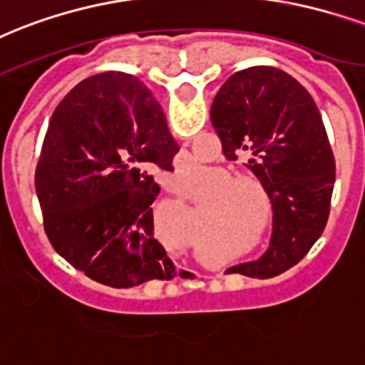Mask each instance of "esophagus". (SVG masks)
Returning a JSON list of instances; mask_svg holds the SVG:
<instances>
[{
    "label": "esophagus",
    "mask_w": 365,
    "mask_h": 365,
    "mask_svg": "<svg viewBox=\"0 0 365 365\" xmlns=\"http://www.w3.org/2000/svg\"><path fill=\"white\" fill-rule=\"evenodd\" d=\"M218 277H220V275H218Z\"/></svg>",
    "instance_id": "obj_1"
}]
</instances>
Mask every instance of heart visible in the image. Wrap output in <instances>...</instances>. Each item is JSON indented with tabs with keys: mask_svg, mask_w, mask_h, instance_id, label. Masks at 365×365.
<instances>
[{
	"mask_svg": "<svg viewBox=\"0 0 365 365\" xmlns=\"http://www.w3.org/2000/svg\"><path fill=\"white\" fill-rule=\"evenodd\" d=\"M191 176H201V166L193 168ZM212 189L216 191L202 202V224L222 233H233L241 241H260L274 220V210L262 189L252 182H239L232 170L212 168L207 187L193 199H201Z\"/></svg>",
	"mask_w": 365,
	"mask_h": 365,
	"instance_id": "obj_1",
	"label": "heart"
}]
</instances>
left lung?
Instances as JSON below:
<instances>
[{
    "mask_svg": "<svg viewBox=\"0 0 365 365\" xmlns=\"http://www.w3.org/2000/svg\"><path fill=\"white\" fill-rule=\"evenodd\" d=\"M210 120L227 160L247 158L274 208L268 250L227 272L279 275L306 257L329 218L335 158L318 107L287 72L250 66L222 83Z\"/></svg>",
    "mask_w": 365,
    "mask_h": 365,
    "instance_id": "1",
    "label": "left lung"
}]
</instances>
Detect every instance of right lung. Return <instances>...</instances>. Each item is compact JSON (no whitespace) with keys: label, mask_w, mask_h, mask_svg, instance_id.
Listing matches in <instances>:
<instances>
[{"label":"right lung","mask_w":365,"mask_h":365,"mask_svg":"<svg viewBox=\"0 0 365 365\" xmlns=\"http://www.w3.org/2000/svg\"><path fill=\"white\" fill-rule=\"evenodd\" d=\"M178 151L138 78L110 71L78 83L55 108L36 166L53 249L108 287L172 279L176 266L153 233L151 170H172Z\"/></svg>","instance_id":"1"}]
</instances>
